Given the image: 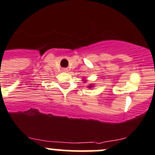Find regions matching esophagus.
<instances>
[{
    "mask_svg": "<svg viewBox=\"0 0 155 155\" xmlns=\"http://www.w3.org/2000/svg\"><path fill=\"white\" fill-rule=\"evenodd\" d=\"M63 71H64V72H68V70H67V69H63Z\"/></svg>",
    "mask_w": 155,
    "mask_h": 155,
    "instance_id": "obj_1",
    "label": "esophagus"
}]
</instances>
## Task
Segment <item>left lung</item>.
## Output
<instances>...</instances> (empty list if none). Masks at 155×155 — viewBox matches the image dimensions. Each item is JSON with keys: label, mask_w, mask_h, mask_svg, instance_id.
<instances>
[{"label": "left lung", "mask_w": 155, "mask_h": 155, "mask_svg": "<svg viewBox=\"0 0 155 155\" xmlns=\"http://www.w3.org/2000/svg\"><path fill=\"white\" fill-rule=\"evenodd\" d=\"M83 81H84V83H85L86 81H87V80H86L85 78H83ZM87 87H89V88H91V87H94V84H90L89 85H87Z\"/></svg>", "instance_id": "1"}]
</instances>
